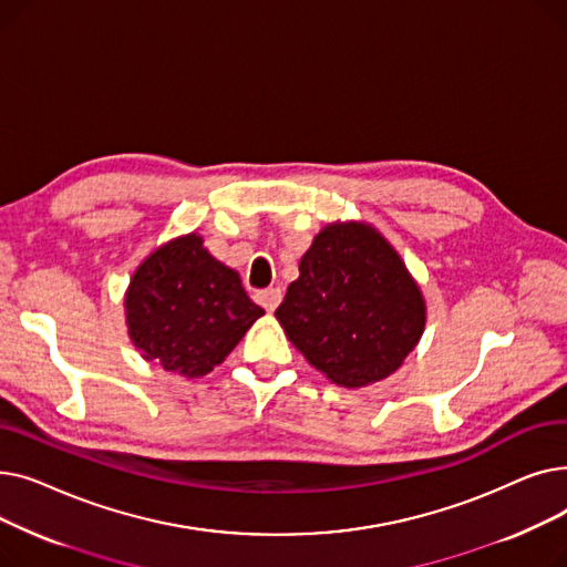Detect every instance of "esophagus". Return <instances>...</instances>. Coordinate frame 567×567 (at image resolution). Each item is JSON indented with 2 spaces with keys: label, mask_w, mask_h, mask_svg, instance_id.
I'll use <instances>...</instances> for the list:
<instances>
[{
  "label": "esophagus",
  "mask_w": 567,
  "mask_h": 567,
  "mask_svg": "<svg viewBox=\"0 0 567 567\" xmlns=\"http://www.w3.org/2000/svg\"><path fill=\"white\" fill-rule=\"evenodd\" d=\"M282 301V291L280 289H264L257 293V303L266 310V312H274Z\"/></svg>",
  "instance_id": "1"
}]
</instances>
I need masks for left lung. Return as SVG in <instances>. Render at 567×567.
Masks as SVG:
<instances>
[{
    "mask_svg": "<svg viewBox=\"0 0 567 567\" xmlns=\"http://www.w3.org/2000/svg\"><path fill=\"white\" fill-rule=\"evenodd\" d=\"M291 344L338 385L393 374L419 344L425 301L402 257L363 223L326 225L276 310Z\"/></svg>",
    "mask_w": 567,
    "mask_h": 567,
    "instance_id": "8db88e82",
    "label": "left lung"
}]
</instances>
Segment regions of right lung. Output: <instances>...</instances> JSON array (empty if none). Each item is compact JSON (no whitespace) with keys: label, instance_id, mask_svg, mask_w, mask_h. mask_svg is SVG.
Here are the masks:
<instances>
[{"label":"right lung","instance_id":"right-lung-1","mask_svg":"<svg viewBox=\"0 0 567 567\" xmlns=\"http://www.w3.org/2000/svg\"><path fill=\"white\" fill-rule=\"evenodd\" d=\"M195 231L156 248L131 278L126 323L142 359L188 379L204 377L264 315L234 268Z\"/></svg>","mask_w":567,"mask_h":567}]
</instances>
